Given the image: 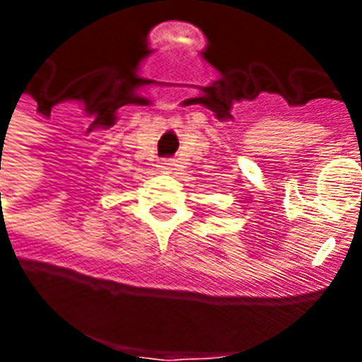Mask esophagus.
Wrapping results in <instances>:
<instances>
[{"mask_svg": "<svg viewBox=\"0 0 362 362\" xmlns=\"http://www.w3.org/2000/svg\"><path fill=\"white\" fill-rule=\"evenodd\" d=\"M173 166H174V163L173 160H170V158H165V160H163V163H160V170H173Z\"/></svg>", "mask_w": 362, "mask_h": 362, "instance_id": "obj_1", "label": "esophagus"}]
</instances>
